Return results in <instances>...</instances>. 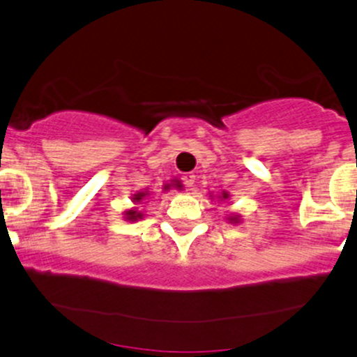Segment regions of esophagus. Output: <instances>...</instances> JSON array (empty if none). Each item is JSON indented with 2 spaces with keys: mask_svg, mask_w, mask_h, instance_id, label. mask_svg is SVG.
I'll return each mask as SVG.
<instances>
[{
  "mask_svg": "<svg viewBox=\"0 0 357 357\" xmlns=\"http://www.w3.org/2000/svg\"><path fill=\"white\" fill-rule=\"evenodd\" d=\"M182 182H183V185L185 187H194V183H195V175L194 174H185V175H182Z\"/></svg>",
  "mask_w": 357,
  "mask_h": 357,
  "instance_id": "34e87169",
  "label": "esophagus"
}]
</instances>
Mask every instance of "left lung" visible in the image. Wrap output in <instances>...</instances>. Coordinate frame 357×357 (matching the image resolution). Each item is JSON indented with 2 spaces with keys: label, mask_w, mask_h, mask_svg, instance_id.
<instances>
[{
  "label": "left lung",
  "mask_w": 357,
  "mask_h": 357,
  "mask_svg": "<svg viewBox=\"0 0 357 357\" xmlns=\"http://www.w3.org/2000/svg\"><path fill=\"white\" fill-rule=\"evenodd\" d=\"M222 197H224V199H227V194H222ZM231 221H234V222H236V221H238V218H231Z\"/></svg>",
  "instance_id": "obj_1"
}]
</instances>
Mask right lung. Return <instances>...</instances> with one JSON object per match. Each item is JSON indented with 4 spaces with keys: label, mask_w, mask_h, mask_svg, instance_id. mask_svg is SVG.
I'll return each instance as SVG.
<instances>
[{
    "label": "right lung",
    "mask_w": 357,
    "mask_h": 357,
    "mask_svg": "<svg viewBox=\"0 0 357 357\" xmlns=\"http://www.w3.org/2000/svg\"><path fill=\"white\" fill-rule=\"evenodd\" d=\"M146 195H148L146 192H138V194L133 195V202L139 204L143 199L146 197ZM126 219H128V221H138V219H142V212H138V211H135V209L128 211L126 212Z\"/></svg>",
    "instance_id": "add662e5"
}]
</instances>
